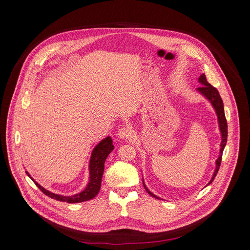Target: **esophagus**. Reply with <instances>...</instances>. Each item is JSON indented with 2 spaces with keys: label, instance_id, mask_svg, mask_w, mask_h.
<instances>
[{
  "label": "esophagus",
  "instance_id": "34e87169",
  "mask_svg": "<svg viewBox=\"0 0 250 250\" xmlns=\"http://www.w3.org/2000/svg\"><path fill=\"white\" fill-rule=\"evenodd\" d=\"M131 129L127 126H124L118 131V137L121 139H128L131 137Z\"/></svg>",
  "mask_w": 250,
  "mask_h": 250
}]
</instances>
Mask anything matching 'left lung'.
<instances>
[{
    "label": "left lung",
    "mask_w": 250,
    "mask_h": 250,
    "mask_svg": "<svg viewBox=\"0 0 250 250\" xmlns=\"http://www.w3.org/2000/svg\"><path fill=\"white\" fill-rule=\"evenodd\" d=\"M199 82L203 85L199 88H197V91L199 93H201L204 97H206L211 104V105L213 106V109H215L216 113H217V116H218V122H219V127H220V130H221V133H222V142H221V149H220V154H219V158L217 159L216 161V169H215V172H213L212 174V177L211 179L209 180V182L208 183V185H209L213 179H215V177L217 176L218 172H219V169H220V166H221V162H222V156H223V151L225 149V146L227 145V140H228V123H227V119H226V116H225V110H224V103H223V100L220 96V93L219 91L217 90V88L212 87L208 81H207V78H206V75L205 74H202L199 78ZM142 182H144V187L145 189L146 190V192L156 198V199H159L161 200L159 197L155 196L154 194H152L148 189L147 187L146 186L145 184V181L142 180ZM207 185V186H208Z\"/></svg>",
    "instance_id": "8db88e82"
}]
</instances>
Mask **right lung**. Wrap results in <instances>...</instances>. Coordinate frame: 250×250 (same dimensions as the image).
<instances>
[{
  "label": "right lung",
  "mask_w": 250,
  "mask_h": 250,
  "mask_svg": "<svg viewBox=\"0 0 250 250\" xmlns=\"http://www.w3.org/2000/svg\"><path fill=\"white\" fill-rule=\"evenodd\" d=\"M114 150V146H113V140L111 136L105 137L104 139L101 140L99 144L96 146V147L93 149L92 154H91V159L89 163V170H90V177H89V183L87 187L79 194L73 195V196H62V195H57L54 193L49 192L48 190L44 189L42 187L39 183L35 182L30 175L28 174L27 171L25 173L27 176L30 178V179L34 182V184L37 185L40 190L44 193L46 196L50 197L51 199L60 201V202H66V203H81L85 201H89L97 196L101 189V183H102V177L104 169V161L108 157V155Z\"/></svg>",
  "instance_id": "add662e5"
}]
</instances>
